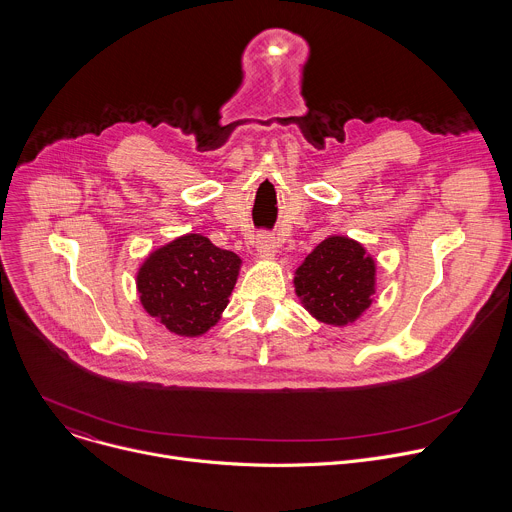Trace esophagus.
<instances>
[{"label": "esophagus", "mask_w": 512, "mask_h": 512, "mask_svg": "<svg viewBox=\"0 0 512 512\" xmlns=\"http://www.w3.org/2000/svg\"><path fill=\"white\" fill-rule=\"evenodd\" d=\"M255 243H257L255 247H257L259 257H273V255L277 253V241H275V237L269 235V233H259Z\"/></svg>", "instance_id": "34e87169"}]
</instances>
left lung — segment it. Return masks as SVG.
Returning <instances> with one entry per match:
<instances>
[{
    "instance_id": "1",
    "label": "left lung",
    "mask_w": 512,
    "mask_h": 512,
    "mask_svg": "<svg viewBox=\"0 0 512 512\" xmlns=\"http://www.w3.org/2000/svg\"><path fill=\"white\" fill-rule=\"evenodd\" d=\"M375 259L348 237H328L298 267L294 285L320 322L346 326L373 304Z\"/></svg>"
}]
</instances>
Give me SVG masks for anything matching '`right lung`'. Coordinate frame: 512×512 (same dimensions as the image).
I'll use <instances>...</instances> for the list:
<instances>
[{"instance_id": "add662e5", "label": "right lung", "mask_w": 512, "mask_h": 512, "mask_svg": "<svg viewBox=\"0 0 512 512\" xmlns=\"http://www.w3.org/2000/svg\"><path fill=\"white\" fill-rule=\"evenodd\" d=\"M241 259L202 235H184L154 251L137 271L141 306L178 336H200L221 320Z\"/></svg>"}]
</instances>
